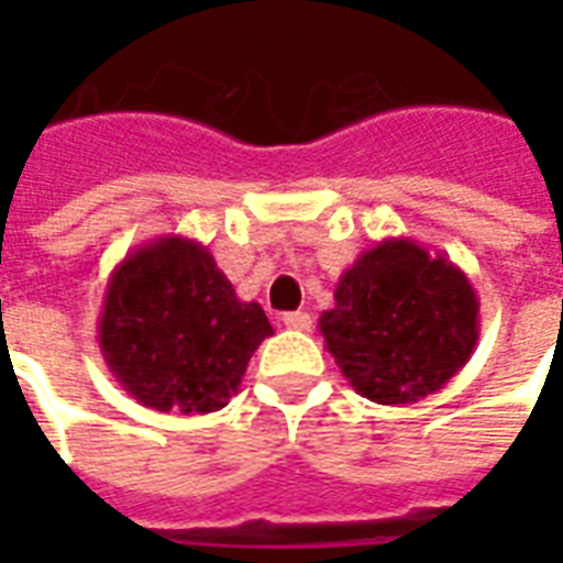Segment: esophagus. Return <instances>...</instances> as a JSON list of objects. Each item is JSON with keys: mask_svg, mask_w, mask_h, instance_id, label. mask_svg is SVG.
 <instances>
[{"mask_svg": "<svg viewBox=\"0 0 563 563\" xmlns=\"http://www.w3.org/2000/svg\"><path fill=\"white\" fill-rule=\"evenodd\" d=\"M283 327L298 330V333H309L312 330V318H309V312H286L283 316Z\"/></svg>", "mask_w": 563, "mask_h": 563, "instance_id": "esophagus-1", "label": "esophagus"}]
</instances>
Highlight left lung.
<instances>
[{
    "instance_id": "obj_1",
    "label": "left lung",
    "mask_w": 563,
    "mask_h": 563,
    "mask_svg": "<svg viewBox=\"0 0 563 563\" xmlns=\"http://www.w3.org/2000/svg\"><path fill=\"white\" fill-rule=\"evenodd\" d=\"M318 327L356 394L406 406L467 365L479 342V298L453 260L391 236L339 277L335 307Z\"/></svg>"
}]
</instances>
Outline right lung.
<instances>
[{"label": "right lung", "mask_w": 563, "mask_h": 563, "mask_svg": "<svg viewBox=\"0 0 563 563\" xmlns=\"http://www.w3.org/2000/svg\"><path fill=\"white\" fill-rule=\"evenodd\" d=\"M274 330L256 300H239L207 245L161 236L113 268L99 316L110 374L157 411L207 415L239 391Z\"/></svg>", "instance_id": "obj_1"}]
</instances>
